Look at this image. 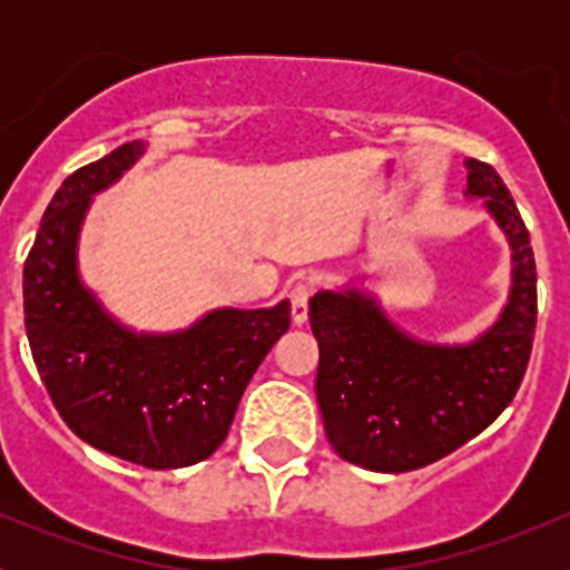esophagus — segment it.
I'll return each mask as SVG.
<instances>
[{
	"label": "esophagus",
	"mask_w": 570,
	"mask_h": 570,
	"mask_svg": "<svg viewBox=\"0 0 570 570\" xmlns=\"http://www.w3.org/2000/svg\"><path fill=\"white\" fill-rule=\"evenodd\" d=\"M291 296V320L294 325H305L308 322V302L314 296V282L311 279H296L288 291Z\"/></svg>",
	"instance_id": "34e87169"
}]
</instances>
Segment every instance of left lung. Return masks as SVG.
I'll return each mask as SVG.
<instances>
[{
	"label": "left lung",
	"mask_w": 570,
	"mask_h": 570,
	"mask_svg": "<svg viewBox=\"0 0 570 570\" xmlns=\"http://www.w3.org/2000/svg\"><path fill=\"white\" fill-rule=\"evenodd\" d=\"M468 196H480L511 245V294L500 320L468 345L405 334L360 288L311 296L320 342L316 400L342 460L405 473L442 460L511 405L537 328V265L513 196L491 165L465 159Z\"/></svg>",
	"instance_id": "obj_1"
}]
</instances>
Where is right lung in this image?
Listing matches in <instances>:
<instances>
[{"instance_id": "1", "label": "right lung", "mask_w": 570, "mask_h": 570, "mask_svg": "<svg viewBox=\"0 0 570 570\" xmlns=\"http://www.w3.org/2000/svg\"><path fill=\"white\" fill-rule=\"evenodd\" d=\"M145 154L125 142L70 174L24 259L30 354L59 416L79 440L134 465L168 471L223 445L250 376L291 328V302L216 308L174 334H136L79 276V230L94 194Z\"/></svg>"}]
</instances>
